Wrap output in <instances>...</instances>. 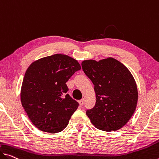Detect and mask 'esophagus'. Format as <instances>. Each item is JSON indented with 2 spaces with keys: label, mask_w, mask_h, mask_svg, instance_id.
Here are the masks:
<instances>
[{
  "label": "esophagus",
  "mask_w": 159,
  "mask_h": 159,
  "mask_svg": "<svg viewBox=\"0 0 159 159\" xmlns=\"http://www.w3.org/2000/svg\"><path fill=\"white\" fill-rule=\"evenodd\" d=\"M84 99H80V101H79V104H80V106H83V104H84Z\"/></svg>",
  "instance_id": "obj_1"
}]
</instances>
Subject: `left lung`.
<instances>
[{"label":"left lung","mask_w":159,"mask_h":159,"mask_svg":"<svg viewBox=\"0 0 159 159\" xmlns=\"http://www.w3.org/2000/svg\"><path fill=\"white\" fill-rule=\"evenodd\" d=\"M84 74L94 85L96 103L87 115L95 127L116 131L127 123L135 111L138 91L129 70L112 57L82 62Z\"/></svg>","instance_id":"left-lung-1"}]
</instances>
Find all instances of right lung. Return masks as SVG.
Instances as JSON below:
<instances>
[{
	"label": "right lung",
	"instance_id": "add662e5",
	"mask_svg": "<svg viewBox=\"0 0 159 159\" xmlns=\"http://www.w3.org/2000/svg\"><path fill=\"white\" fill-rule=\"evenodd\" d=\"M81 69L76 60L55 54L32 63L24 76L22 106L34 125L48 133H57L68 125L79 103L73 99L66 84Z\"/></svg>",
	"mask_w": 159,
	"mask_h": 159
}]
</instances>
